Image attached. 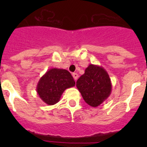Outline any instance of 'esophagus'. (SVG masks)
Instances as JSON below:
<instances>
[{
    "label": "esophagus",
    "instance_id": "obj_1",
    "mask_svg": "<svg viewBox=\"0 0 147 147\" xmlns=\"http://www.w3.org/2000/svg\"><path fill=\"white\" fill-rule=\"evenodd\" d=\"M72 75H73V77H74V79L75 81H76V80H77V79H78V74H76V73H74Z\"/></svg>",
    "mask_w": 147,
    "mask_h": 147
}]
</instances>
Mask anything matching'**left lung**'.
<instances>
[{
	"label": "left lung",
	"mask_w": 147,
	"mask_h": 147,
	"mask_svg": "<svg viewBox=\"0 0 147 147\" xmlns=\"http://www.w3.org/2000/svg\"><path fill=\"white\" fill-rule=\"evenodd\" d=\"M76 88L88 105L96 107L110 96L112 84L104 67L90 64L76 82Z\"/></svg>",
	"instance_id": "left-lung-1"
}]
</instances>
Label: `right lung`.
<instances>
[{
	"label": "right lung",
	"instance_id": "1",
	"mask_svg": "<svg viewBox=\"0 0 147 147\" xmlns=\"http://www.w3.org/2000/svg\"><path fill=\"white\" fill-rule=\"evenodd\" d=\"M75 85L74 78L67 70L51 68L40 78L37 93L42 101L49 105H55L67 88Z\"/></svg>",
	"mask_w": 147,
	"mask_h": 147
}]
</instances>
